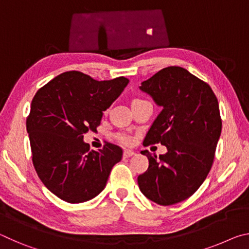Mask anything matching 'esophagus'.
<instances>
[{"mask_svg": "<svg viewBox=\"0 0 249 249\" xmlns=\"http://www.w3.org/2000/svg\"><path fill=\"white\" fill-rule=\"evenodd\" d=\"M135 153L133 150H129V149H125L124 150V157L125 158H128V157H130V156H133Z\"/></svg>", "mask_w": 249, "mask_h": 249, "instance_id": "esophagus-1", "label": "esophagus"}]
</instances>
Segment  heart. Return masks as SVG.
Listing matches in <instances>:
<instances>
[{"instance_id":"heart-1","label":"heart","mask_w":249,"mask_h":249,"mask_svg":"<svg viewBox=\"0 0 249 249\" xmlns=\"http://www.w3.org/2000/svg\"><path fill=\"white\" fill-rule=\"evenodd\" d=\"M137 101H141V100H134L133 103L137 102ZM117 140H119L122 142V144H124V145H129L130 142H132V137H130L129 135L125 134V133L117 134Z\"/></svg>"}]
</instances>
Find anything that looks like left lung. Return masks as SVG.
Wrapping results in <instances>:
<instances>
[{
	"label": "left lung",
	"instance_id": "1",
	"mask_svg": "<svg viewBox=\"0 0 249 249\" xmlns=\"http://www.w3.org/2000/svg\"><path fill=\"white\" fill-rule=\"evenodd\" d=\"M141 90L162 107L142 144H161L165 155L147 156L138 176L141 191L160 205L179 203L195 193L212 168L222 132L216 95L208 83L181 67H167L142 83Z\"/></svg>",
	"mask_w": 249,
	"mask_h": 249
}]
</instances>
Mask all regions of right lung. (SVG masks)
Instances as JSON below:
<instances>
[{
	"mask_svg": "<svg viewBox=\"0 0 249 249\" xmlns=\"http://www.w3.org/2000/svg\"><path fill=\"white\" fill-rule=\"evenodd\" d=\"M128 79L98 81L80 71H67L45 84L33 98L26 129L32 160L41 182L69 203L93 199L107 185L123 149L105 142L90 151L83 134L95 132Z\"/></svg>",
	"mask_w": 249,
	"mask_h": 249,
	"instance_id": "obj_1",
	"label": "right lung"
}]
</instances>
